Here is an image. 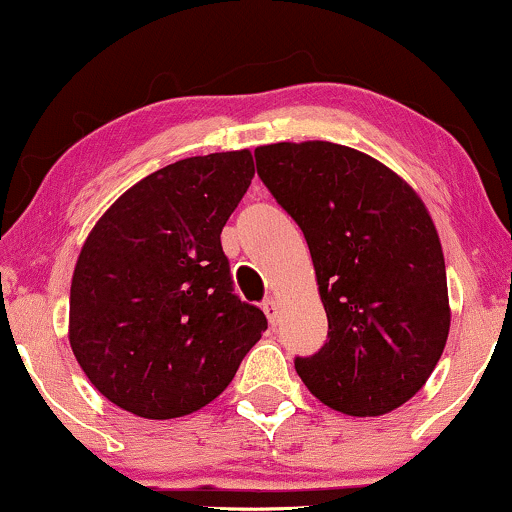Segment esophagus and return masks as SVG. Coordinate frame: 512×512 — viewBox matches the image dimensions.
Masks as SVG:
<instances>
[{"mask_svg": "<svg viewBox=\"0 0 512 512\" xmlns=\"http://www.w3.org/2000/svg\"><path fill=\"white\" fill-rule=\"evenodd\" d=\"M262 310L267 312V319H269V324H276V322H279V312H276V303H274L272 298H267V300H264V303H262Z\"/></svg>", "mask_w": 512, "mask_h": 512, "instance_id": "1", "label": "esophagus"}]
</instances>
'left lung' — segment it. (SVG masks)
Returning <instances> with one entry per match:
<instances>
[{
  "mask_svg": "<svg viewBox=\"0 0 512 512\" xmlns=\"http://www.w3.org/2000/svg\"><path fill=\"white\" fill-rule=\"evenodd\" d=\"M255 162L303 231L329 319L324 346L295 357L300 379L346 415L398 408L434 372L451 326L427 207L403 178L346 145H264Z\"/></svg>",
  "mask_w": 512,
  "mask_h": 512,
  "instance_id": "1",
  "label": "left lung"
}]
</instances>
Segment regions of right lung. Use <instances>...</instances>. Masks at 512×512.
Instances as JSON below:
<instances>
[{
    "label": "right lung",
    "mask_w": 512,
    "mask_h": 512,
    "mask_svg": "<svg viewBox=\"0 0 512 512\" xmlns=\"http://www.w3.org/2000/svg\"><path fill=\"white\" fill-rule=\"evenodd\" d=\"M248 150L164 166L104 212L71 281L69 338L97 391L147 420L212 403L267 331L233 293L221 229L248 193Z\"/></svg>",
    "instance_id": "right-lung-1"
}]
</instances>
